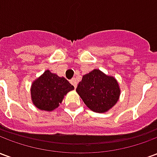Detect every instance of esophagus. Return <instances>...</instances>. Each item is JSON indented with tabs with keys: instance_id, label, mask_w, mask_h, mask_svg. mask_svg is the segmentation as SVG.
<instances>
[{
	"instance_id": "1",
	"label": "esophagus",
	"mask_w": 157,
	"mask_h": 157,
	"mask_svg": "<svg viewBox=\"0 0 157 157\" xmlns=\"http://www.w3.org/2000/svg\"><path fill=\"white\" fill-rule=\"evenodd\" d=\"M71 83L72 85L74 86V87H76L77 86V81H76V79L75 78H72L71 80Z\"/></svg>"
}]
</instances>
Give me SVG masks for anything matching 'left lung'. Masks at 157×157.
<instances>
[{"mask_svg": "<svg viewBox=\"0 0 157 157\" xmlns=\"http://www.w3.org/2000/svg\"><path fill=\"white\" fill-rule=\"evenodd\" d=\"M76 92L86 105L96 113H105L115 105L120 90L114 77L93 70L83 75Z\"/></svg>", "mask_w": 157, "mask_h": 157, "instance_id": "left-lung-1", "label": "left lung"}]
</instances>
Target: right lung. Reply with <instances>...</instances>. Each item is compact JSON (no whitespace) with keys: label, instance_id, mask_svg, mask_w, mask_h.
<instances>
[{"label":"right lung","instance_id":"right-lung-1","mask_svg":"<svg viewBox=\"0 0 157 157\" xmlns=\"http://www.w3.org/2000/svg\"><path fill=\"white\" fill-rule=\"evenodd\" d=\"M73 89L74 86L66 79L46 71L33 83L32 101L38 109L52 111L58 108L64 96Z\"/></svg>","mask_w":157,"mask_h":157}]
</instances>
